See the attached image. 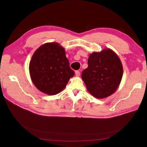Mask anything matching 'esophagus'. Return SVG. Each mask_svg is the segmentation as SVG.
Returning a JSON list of instances; mask_svg holds the SVG:
<instances>
[{
  "mask_svg": "<svg viewBox=\"0 0 147 147\" xmlns=\"http://www.w3.org/2000/svg\"><path fill=\"white\" fill-rule=\"evenodd\" d=\"M75 74H76V76L77 77L80 76V74L79 71H75Z\"/></svg>",
  "mask_w": 147,
  "mask_h": 147,
  "instance_id": "1",
  "label": "esophagus"
}]
</instances>
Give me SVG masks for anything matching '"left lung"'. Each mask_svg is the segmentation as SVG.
I'll return each instance as SVG.
<instances>
[{
	"label": "left lung",
	"mask_w": 147,
	"mask_h": 147,
	"mask_svg": "<svg viewBox=\"0 0 147 147\" xmlns=\"http://www.w3.org/2000/svg\"><path fill=\"white\" fill-rule=\"evenodd\" d=\"M88 67L82 78L91 95L104 98L112 95L119 87L123 76V66L119 57L110 49L89 55Z\"/></svg>",
	"instance_id": "left-lung-1"
}]
</instances>
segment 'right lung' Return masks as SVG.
Instances as JSON below:
<instances>
[{
	"instance_id": "right-lung-1",
	"label": "right lung",
	"mask_w": 147,
	"mask_h": 147,
	"mask_svg": "<svg viewBox=\"0 0 147 147\" xmlns=\"http://www.w3.org/2000/svg\"><path fill=\"white\" fill-rule=\"evenodd\" d=\"M29 71L35 86L49 95L59 93L74 75L64 48L55 42L45 43L35 51Z\"/></svg>"
}]
</instances>
